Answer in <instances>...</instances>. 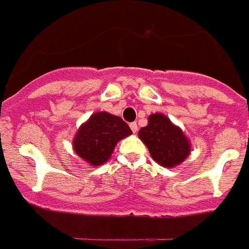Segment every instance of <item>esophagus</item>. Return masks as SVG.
<instances>
[{"instance_id": "obj_1", "label": "esophagus", "mask_w": 249, "mask_h": 249, "mask_svg": "<svg viewBox=\"0 0 249 249\" xmlns=\"http://www.w3.org/2000/svg\"><path fill=\"white\" fill-rule=\"evenodd\" d=\"M129 127H131V129H132V132H133V133H136V132L138 131V126H137V123H136V122L129 123Z\"/></svg>"}]
</instances>
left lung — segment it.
Here are the masks:
<instances>
[{"mask_svg":"<svg viewBox=\"0 0 249 249\" xmlns=\"http://www.w3.org/2000/svg\"><path fill=\"white\" fill-rule=\"evenodd\" d=\"M138 137L160 166L172 168L181 164L191 152V143L179 127L162 113L148 117V124L138 131Z\"/></svg>","mask_w":249,"mask_h":249,"instance_id":"1","label":"left lung"}]
</instances>
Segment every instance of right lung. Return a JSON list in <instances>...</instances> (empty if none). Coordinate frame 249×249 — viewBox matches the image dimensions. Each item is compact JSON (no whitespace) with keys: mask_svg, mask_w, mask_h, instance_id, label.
<instances>
[{"mask_svg":"<svg viewBox=\"0 0 249 249\" xmlns=\"http://www.w3.org/2000/svg\"><path fill=\"white\" fill-rule=\"evenodd\" d=\"M132 133L131 128L118 116L108 112H96L81 124L73 138V149L91 166H102L111 157L118 141Z\"/></svg>","mask_w":249,"mask_h":249,"instance_id":"obj_1","label":"right lung"}]
</instances>
